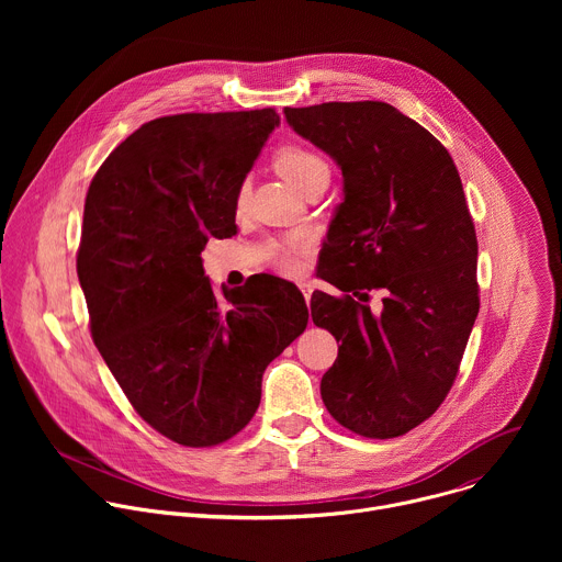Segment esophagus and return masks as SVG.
I'll return each mask as SVG.
<instances>
[{
  "label": "esophagus",
  "instance_id": "esophagus-1",
  "mask_svg": "<svg viewBox=\"0 0 562 562\" xmlns=\"http://www.w3.org/2000/svg\"><path fill=\"white\" fill-rule=\"evenodd\" d=\"M300 291H302V295H304V300H306V304H308L311 293H313V284H311L308 280H304V282H300Z\"/></svg>",
  "mask_w": 562,
  "mask_h": 562
}]
</instances>
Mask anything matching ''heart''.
Segmentation results:
<instances>
[{
	"label": "heart",
	"instance_id": "1",
	"mask_svg": "<svg viewBox=\"0 0 562 562\" xmlns=\"http://www.w3.org/2000/svg\"><path fill=\"white\" fill-rule=\"evenodd\" d=\"M273 169L291 184L295 187L297 191H308L313 184L327 180L329 182V176H331V169H329V162L327 159L315 153L313 148L304 146V144H295V142H289V144H282L276 148L273 153ZM247 195H249V189L247 184H239L237 189V195H235V204L243 209L245 202H247ZM308 247V239L304 233H293L289 235L286 239H282V243L273 245V251H271V258H273V265L280 269V271H286V273H295L300 269V262H297V256Z\"/></svg>",
	"mask_w": 562,
	"mask_h": 562
}]
</instances>
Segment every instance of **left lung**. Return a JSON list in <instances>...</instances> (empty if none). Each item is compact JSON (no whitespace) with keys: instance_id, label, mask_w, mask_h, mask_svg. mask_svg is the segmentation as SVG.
<instances>
[{"instance_id":"8db88e82","label":"left lung","mask_w":562,"mask_h":562,"mask_svg":"<svg viewBox=\"0 0 562 562\" xmlns=\"http://www.w3.org/2000/svg\"><path fill=\"white\" fill-rule=\"evenodd\" d=\"M297 135L329 153L345 200L319 251L311 317L338 347L319 393L364 438H397L447 397L480 308L477 239L449 150L384 102L284 109ZM383 302L373 310L370 293Z\"/></svg>"}]
</instances>
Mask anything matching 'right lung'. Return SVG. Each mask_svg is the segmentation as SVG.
<instances>
[{"label": "right lung", "instance_id": "add662e5", "mask_svg": "<svg viewBox=\"0 0 562 562\" xmlns=\"http://www.w3.org/2000/svg\"><path fill=\"white\" fill-rule=\"evenodd\" d=\"M276 109L182 113L142 124L98 169L77 278L91 336L144 423L215 447L260 407L262 373L308 323L295 284L262 276L215 295L200 254L235 233V195Z\"/></svg>", "mask_w": 562, "mask_h": 562}]
</instances>
